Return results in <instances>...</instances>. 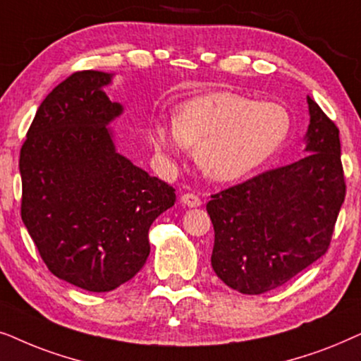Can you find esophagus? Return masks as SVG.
Segmentation results:
<instances>
[{
    "mask_svg": "<svg viewBox=\"0 0 361 361\" xmlns=\"http://www.w3.org/2000/svg\"><path fill=\"white\" fill-rule=\"evenodd\" d=\"M181 203H183L185 206H188V208H198V206H201V200L196 195L186 193L181 196Z\"/></svg>",
    "mask_w": 361,
    "mask_h": 361,
    "instance_id": "esophagus-1",
    "label": "esophagus"
}]
</instances>
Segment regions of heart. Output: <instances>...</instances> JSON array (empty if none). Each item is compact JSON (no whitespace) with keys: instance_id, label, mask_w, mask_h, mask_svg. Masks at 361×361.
Instances as JSON below:
<instances>
[{"instance_id":"heart-1","label":"heart","mask_w":361,"mask_h":361,"mask_svg":"<svg viewBox=\"0 0 361 361\" xmlns=\"http://www.w3.org/2000/svg\"><path fill=\"white\" fill-rule=\"evenodd\" d=\"M289 132L290 115L284 105L256 102L236 92H213L178 105L173 122L155 123L148 138L165 163L196 145V165L223 183L266 165Z\"/></svg>"}]
</instances>
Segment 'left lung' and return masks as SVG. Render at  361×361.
<instances>
[{
  "label": "left lung",
  "mask_w": 361,
  "mask_h": 361,
  "mask_svg": "<svg viewBox=\"0 0 361 361\" xmlns=\"http://www.w3.org/2000/svg\"><path fill=\"white\" fill-rule=\"evenodd\" d=\"M305 157L211 196V266L231 289L257 295L284 286L326 252L345 200L335 123L307 97Z\"/></svg>",
  "instance_id": "8db88e82"
}]
</instances>
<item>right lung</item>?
<instances>
[{"label": "right lung", "instance_id": "add662e5", "mask_svg": "<svg viewBox=\"0 0 361 361\" xmlns=\"http://www.w3.org/2000/svg\"><path fill=\"white\" fill-rule=\"evenodd\" d=\"M114 74L80 71L42 100L19 157L21 218L56 277L109 292L145 266L153 221L175 190L120 155L109 127L123 114Z\"/></svg>", "mask_w": 361, "mask_h": 361}]
</instances>
